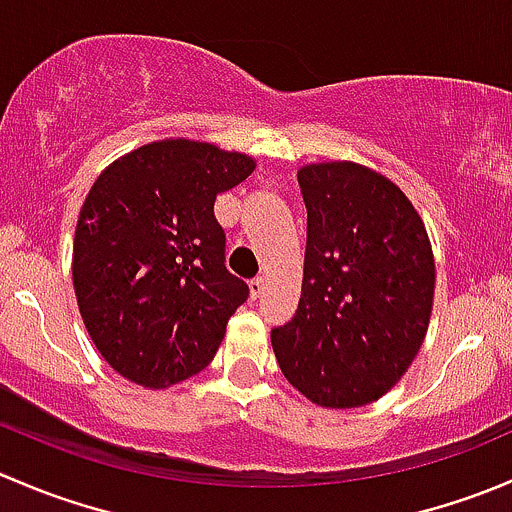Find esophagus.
<instances>
[{
  "mask_svg": "<svg viewBox=\"0 0 512 512\" xmlns=\"http://www.w3.org/2000/svg\"><path fill=\"white\" fill-rule=\"evenodd\" d=\"M265 285H267V280H265V277H255V280H252L250 282V294H252V297H262V292H265Z\"/></svg>",
  "mask_w": 512,
  "mask_h": 512,
  "instance_id": "esophagus-1",
  "label": "esophagus"
}]
</instances>
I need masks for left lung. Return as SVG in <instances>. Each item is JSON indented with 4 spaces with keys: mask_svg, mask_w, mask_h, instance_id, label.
Returning <instances> with one entry per match:
<instances>
[{
    "mask_svg": "<svg viewBox=\"0 0 512 512\" xmlns=\"http://www.w3.org/2000/svg\"><path fill=\"white\" fill-rule=\"evenodd\" d=\"M307 208L302 297L272 329L289 384L312 404L354 409L381 399L426 337L436 287L423 220L376 170L349 160L297 173Z\"/></svg>",
    "mask_w": 512,
    "mask_h": 512,
    "instance_id": "left-lung-1",
    "label": "left lung"
}]
</instances>
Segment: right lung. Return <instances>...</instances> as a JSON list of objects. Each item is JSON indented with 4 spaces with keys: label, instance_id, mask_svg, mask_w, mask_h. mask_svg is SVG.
Listing matches in <instances>:
<instances>
[{
    "label": "right lung",
    "instance_id": "right-lung-1",
    "mask_svg": "<svg viewBox=\"0 0 512 512\" xmlns=\"http://www.w3.org/2000/svg\"><path fill=\"white\" fill-rule=\"evenodd\" d=\"M255 170L245 153L168 138L113 160L91 185L74 237V292L103 359L151 389L213 361L250 294L225 267L215 198Z\"/></svg>",
    "mask_w": 512,
    "mask_h": 512
}]
</instances>
